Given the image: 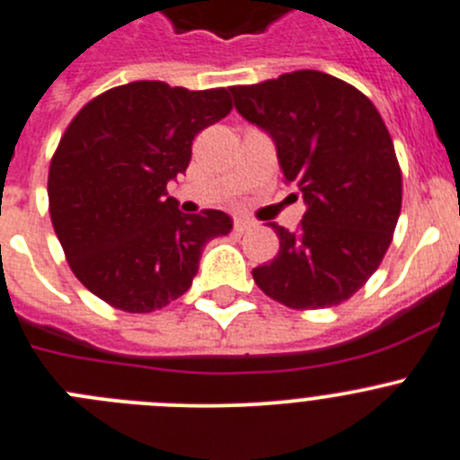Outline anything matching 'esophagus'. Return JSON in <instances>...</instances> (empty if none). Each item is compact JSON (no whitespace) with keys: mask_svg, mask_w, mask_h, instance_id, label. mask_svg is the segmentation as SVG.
<instances>
[{"mask_svg":"<svg viewBox=\"0 0 460 460\" xmlns=\"http://www.w3.org/2000/svg\"><path fill=\"white\" fill-rule=\"evenodd\" d=\"M252 226L250 220H245V217H235L234 220V231L235 234H243V231H247Z\"/></svg>","mask_w":460,"mask_h":460,"instance_id":"obj_1","label":"esophagus"}]
</instances>
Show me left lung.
<instances>
[{
	"instance_id": "8db88e82",
	"label": "left lung",
	"mask_w": 460,
	"mask_h": 460,
	"mask_svg": "<svg viewBox=\"0 0 460 460\" xmlns=\"http://www.w3.org/2000/svg\"><path fill=\"white\" fill-rule=\"evenodd\" d=\"M235 110L277 144L279 169L307 210L296 231L270 225L279 252L256 287L291 309L341 305L378 270L401 213V167L374 102L349 82L296 70L231 86Z\"/></svg>"
}]
</instances>
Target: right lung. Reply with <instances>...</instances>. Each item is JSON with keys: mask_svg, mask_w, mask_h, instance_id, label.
I'll return each mask as SVG.
<instances>
[{"mask_svg": "<svg viewBox=\"0 0 460 460\" xmlns=\"http://www.w3.org/2000/svg\"><path fill=\"white\" fill-rule=\"evenodd\" d=\"M229 89L130 82L86 102L49 160L52 226L77 279L110 307L148 314L183 296L222 210L185 215L167 183L185 173L192 142L231 111Z\"/></svg>", "mask_w": 460, "mask_h": 460, "instance_id": "right-lung-1", "label": "right lung"}]
</instances>
